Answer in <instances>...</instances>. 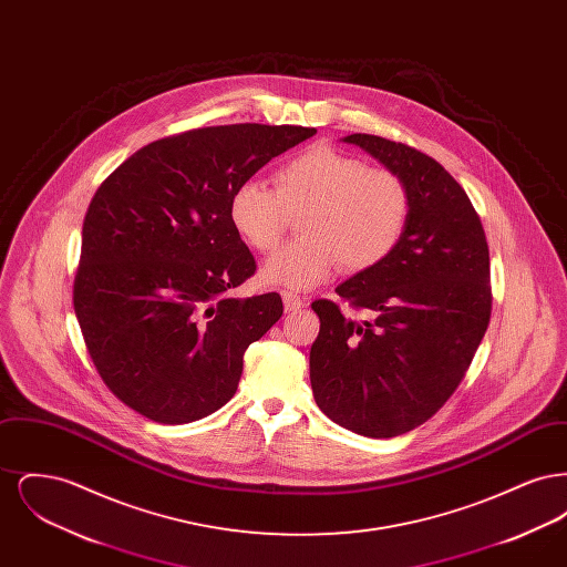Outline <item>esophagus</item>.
<instances>
[{
  "label": "esophagus",
  "mask_w": 567,
  "mask_h": 567,
  "mask_svg": "<svg viewBox=\"0 0 567 567\" xmlns=\"http://www.w3.org/2000/svg\"><path fill=\"white\" fill-rule=\"evenodd\" d=\"M282 301H285V310L287 312H297L306 306V299L297 296L293 291H282Z\"/></svg>",
  "instance_id": "34e87169"
}]
</instances>
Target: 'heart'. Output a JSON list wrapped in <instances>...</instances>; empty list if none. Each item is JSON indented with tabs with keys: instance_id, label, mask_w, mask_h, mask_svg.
Listing matches in <instances>:
<instances>
[{
	"instance_id": "b5f03b06",
	"label": "heart",
	"mask_w": 567,
	"mask_h": 567,
	"mask_svg": "<svg viewBox=\"0 0 567 567\" xmlns=\"http://www.w3.org/2000/svg\"><path fill=\"white\" fill-rule=\"evenodd\" d=\"M410 189L389 167L331 146H312L276 172V190L244 181L229 197V220L255 250H271L299 216V234L261 268L270 285L308 291L338 264L363 271L382 264L402 240L410 218Z\"/></svg>"
}]
</instances>
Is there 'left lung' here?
I'll list each match as a JSON object with an SVG mask.
<instances>
[{"instance_id": "1", "label": "left lung", "mask_w": 567, "mask_h": 567, "mask_svg": "<svg viewBox=\"0 0 567 567\" xmlns=\"http://www.w3.org/2000/svg\"><path fill=\"white\" fill-rule=\"evenodd\" d=\"M342 142L398 172L412 206L395 250L336 287L370 319L344 317L329 299L312 301L321 331L310 349V382L333 423L395 437L433 416L472 363L491 317L488 246L470 197L435 159L378 135Z\"/></svg>"}]
</instances>
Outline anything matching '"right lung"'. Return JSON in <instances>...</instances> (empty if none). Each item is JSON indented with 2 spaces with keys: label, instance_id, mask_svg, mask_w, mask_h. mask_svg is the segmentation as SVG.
Wrapping results in <instances>:
<instances>
[{
  "label": "right lung",
  "instance_id": "1",
  "mask_svg": "<svg viewBox=\"0 0 567 567\" xmlns=\"http://www.w3.org/2000/svg\"><path fill=\"white\" fill-rule=\"evenodd\" d=\"M315 134L240 123L163 137L93 195L74 310L100 377L123 404L181 425L234 398L244 351L282 317V299L229 296L257 268L229 220V197Z\"/></svg>",
  "mask_w": 567,
  "mask_h": 567
}]
</instances>
